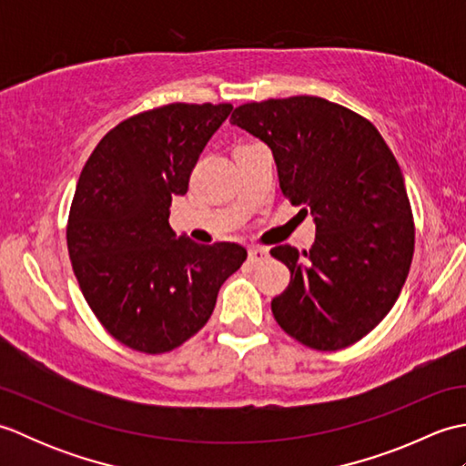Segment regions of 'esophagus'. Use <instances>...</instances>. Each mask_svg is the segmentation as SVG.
Returning <instances> with one entry per match:
<instances>
[{"instance_id":"esophagus-1","label":"esophagus","mask_w":466,"mask_h":466,"mask_svg":"<svg viewBox=\"0 0 466 466\" xmlns=\"http://www.w3.org/2000/svg\"><path fill=\"white\" fill-rule=\"evenodd\" d=\"M266 258H268V250L266 248H258V246H250L248 248V260L252 264H260L264 262Z\"/></svg>"}]
</instances>
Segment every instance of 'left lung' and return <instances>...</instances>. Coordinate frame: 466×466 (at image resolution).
Returning a JSON list of instances; mask_svg holds the SVG:
<instances>
[{
	"instance_id": "1",
	"label": "left lung",
	"mask_w": 466,
	"mask_h": 466,
	"mask_svg": "<svg viewBox=\"0 0 466 466\" xmlns=\"http://www.w3.org/2000/svg\"><path fill=\"white\" fill-rule=\"evenodd\" d=\"M230 122L270 147L282 194L316 224L309 252L270 250L290 270L272 300L276 322L314 350L359 342L390 312L412 262L397 157L366 117L316 96L244 104Z\"/></svg>"
}]
</instances>
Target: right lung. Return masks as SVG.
<instances>
[{"mask_svg":"<svg viewBox=\"0 0 466 466\" xmlns=\"http://www.w3.org/2000/svg\"><path fill=\"white\" fill-rule=\"evenodd\" d=\"M232 104H167L117 124L87 157L67 220V252L86 302L117 342L162 354L212 316L246 260L240 244L202 246L170 228L174 196Z\"/></svg>","mask_w":466,"mask_h":466,"instance_id":"right-lung-1","label":"right lung"}]
</instances>
